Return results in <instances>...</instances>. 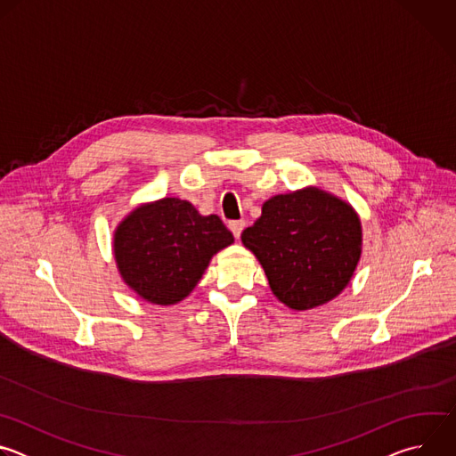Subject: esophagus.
Returning <instances> with one entry per match:
<instances>
[{"label":"esophagus","instance_id":"34e87169","mask_svg":"<svg viewBox=\"0 0 456 456\" xmlns=\"http://www.w3.org/2000/svg\"><path fill=\"white\" fill-rule=\"evenodd\" d=\"M243 227H245V222H243V220H234V222H229V229L232 231V234H234V238H236V240L240 238V234H241Z\"/></svg>","mask_w":456,"mask_h":456}]
</instances>
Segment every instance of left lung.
<instances>
[{
	"label": "left lung",
	"instance_id": "obj_1",
	"mask_svg": "<svg viewBox=\"0 0 456 456\" xmlns=\"http://www.w3.org/2000/svg\"><path fill=\"white\" fill-rule=\"evenodd\" d=\"M361 240L355 211L315 187L273 197L262 216L241 232L274 296L294 310L327 303L348 285Z\"/></svg>",
	"mask_w": 456,
	"mask_h": 456
}]
</instances>
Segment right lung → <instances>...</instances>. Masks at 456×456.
Wrapping results in <instances>:
<instances>
[{
  "label": "right lung",
  "mask_w": 456,
  "mask_h": 456,
  "mask_svg": "<svg viewBox=\"0 0 456 456\" xmlns=\"http://www.w3.org/2000/svg\"><path fill=\"white\" fill-rule=\"evenodd\" d=\"M234 241L216 215L189 202L162 199L118 224L113 252L122 280L142 299L175 305L197 287L211 257Z\"/></svg>",
  "instance_id": "obj_1"
}]
</instances>
